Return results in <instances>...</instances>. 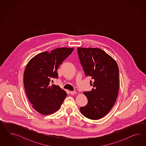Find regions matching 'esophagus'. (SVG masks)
Returning <instances> with one entry per match:
<instances>
[{
	"instance_id": "esophagus-1",
	"label": "esophagus",
	"mask_w": 146,
	"mask_h": 146,
	"mask_svg": "<svg viewBox=\"0 0 146 146\" xmlns=\"http://www.w3.org/2000/svg\"><path fill=\"white\" fill-rule=\"evenodd\" d=\"M70 94H71L72 95H75V94H76V92L75 91H70Z\"/></svg>"
}]
</instances>
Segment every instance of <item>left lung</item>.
Instances as JSON below:
<instances>
[{"label": "left lung", "mask_w": 146, "mask_h": 146, "mask_svg": "<svg viewBox=\"0 0 146 146\" xmlns=\"http://www.w3.org/2000/svg\"><path fill=\"white\" fill-rule=\"evenodd\" d=\"M78 53L85 75L94 80V88L84 92L88 103L80 107V110L86 118L99 119L110 111L118 96V66L115 60L102 49L78 48Z\"/></svg>", "instance_id": "1"}]
</instances>
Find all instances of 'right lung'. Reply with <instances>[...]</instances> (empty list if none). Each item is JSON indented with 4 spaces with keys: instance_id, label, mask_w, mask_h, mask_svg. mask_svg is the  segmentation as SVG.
<instances>
[{
    "instance_id": "1",
    "label": "right lung",
    "mask_w": 146,
    "mask_h": 146,
    "mask_svg": "<svg viewBox=\"0 0 146 146\" xmlns=\"http://www.w3.org/2000/svg\"><path fill=\"white\" fill-rule=\"evenodd\" d=\"M73 50L60 48L50 52L45 51L31 58L27 65L23 76L27 96L34 109L42 115L56 112L66 97L65 90L50 83L52 78L57 79L58 67Z\"/></svg>"
}]
</instances>
